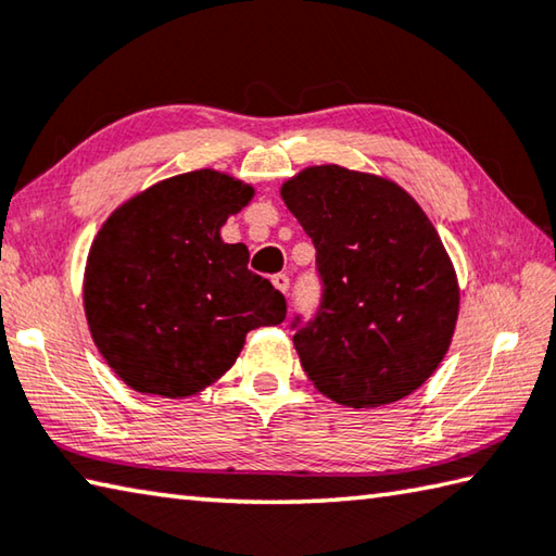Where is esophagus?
I'll return each mask as SVG.
<instances>
[{"mask_svg":"<svg viewBox=\"0 0 556 556\" xmlns=\"http://www.w3.org/2000/svg\"><path fill=\"white\" fill-rule=\"evenodd\" d=\"M271 285H275V289L281 291V294H287V291H289V277L287 275H275V277H271Z\"/></svg>","mask_w":556,"mask_h":556,"instance_id":"1","label":"esophagus"}]
</instances>
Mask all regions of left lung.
I'll return each instance as SVG.
<instances>
[{
  "label": "left lung",
  "instance_id": "8db88e82",
  "mask_svg": "<svg viewBox=\"0 0 556 556\" xmlns=\"http://www.w3.org/2000/svg\"><path fill=\"white\" fill-rule=\"evenodd\" d=\"M279 191L323 279L318 316L294 336L313 387L350 408L408 396L447 355L459 316L435 226L396 181L340 165L301 169Z\"/></svg>",
  "mask_w": 556,
  "mask_h": 556
}]
</instances>
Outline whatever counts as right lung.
Returning <instances> with one entry per match:
<instances>
[{"label": "right lung", "mask_w": 556, "mask_h": 556, "mask_svg": "<svg viewBox=\"0 0 556 556\" xmlns=\"http://www.w3.org/2000/svg\"><path fill=\"white\" fill-rule=\"evenodd\" d=\"M252 197L243 179L194 169L138 191L99 228L85 316L106 365L134 391L194 396L233 367L252 328L285 320V296L248 269V248L220 238Z\"/></svg>", "instance_id": "right-lung-1"}]
</instances>
